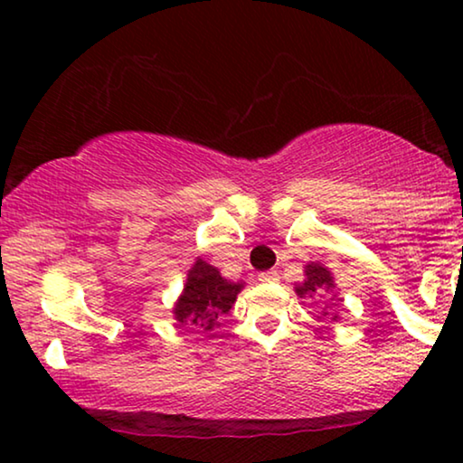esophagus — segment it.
Masks as SVG:
<instances>
[{
    "label": "esophagus",
    "instance_id": "obj_1",
    "mask_svg": "<svg viewBox=\"0 0 463 463\" xmlns=\"http://www.w3.org/2000/svg\"><path fill=\"white\" fill-rule=\"evenodd\" d=\"M278 280V271L269 269V271H261L259 274V282H276Z\"/></svg>",
    "mask_w": 463,
    "mask_h": 463
}]
</instances>
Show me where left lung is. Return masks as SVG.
Segmentation results:
<instances>
[{
    "instance_id": "8db88e82",
    "label": "left lung",
    "mask_w": 463,
    "mask_h": 463,
    "mask_svg": "<svg viewBox=\"0 0 463 463\" xmlns=\"http://www.w3.org/2000/svg\"><path fill=\"white\" fill-rule=\"evenodd\" d=\"M333 288H335V280H333L331 271H328L326 268H322L320 263H307L306 265V280H303L301 284H295V293L299 297L333 293ZM326 314L328 312H325V316ZM333 320H337V316H335Z\"/></svg>"
}]
</instances>
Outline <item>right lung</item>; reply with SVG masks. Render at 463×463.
Wrapping results in <instances>:
<instances>
[{"label":"right lung","instance_id":"add662e5","mask_svg":"<svg viewBox=\"0 0 463 463\" xmlns=\"http://www.w3.org/2000/svg\"><path fill=\"white\" fill-rule=\"evenodd\" d=\"M242 288V282L225 280L217 268L204 259H195L194 268L187 271L185 288L173 307L175 320L192 331H213L233 307Z\"/></svg>","mask_w":463,"mask_h":463}]
</instances>
